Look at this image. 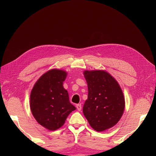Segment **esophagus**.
Masks as SVG:
<instances>
[{"label": "esophagus", "instance_id": "obj_1", "mask_svg": "<svg viewBox=\"0 0 156 156\" xmlns=\"http://www.w3.org/2000/svg\"><path fill=\"white\" fill-rule=\"evenodd\" d=\"M76 107H77V110L78 111H81V108H82V107H81V103H79V104H77V105H76Z\"/></svg>", "mask_w": 156, "mask_h": 156}]
</instances>
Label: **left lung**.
Listing matches in <instances>:
<instances>
[{"instance_id": "obj_1", "label": "left lung", "mask_w": 156, "mask_h": 156, "mask_svg": "<svg viewBox=\"0 0 156 156\" xmlns=\"http://www.w3.org/2000/svg\"><path fill=\"white\" fill-rule=\"evenodd\" d=\"M83 73L88 90L83 114L94 130L109 129L120 120L125 108V99L119 84L105 71L86 70Z\"/></svg>"}]
</instances>
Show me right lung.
<instances>
[{
	"label": "right lung",
	"instance_id": "add662e5",
	"mask_svg": "<svg viewBox=\"0 0 156 156\" xmlns=\"http://www.w3.org/2000/svg\"><path fill=\"white\" fill-rule=\"evenodd\" d=\"M66 76L64 70L51 69L37 80L30 93L32 115L41 126L51 131L62 127L68 115L76 109L63 87Z\"/></svg>",
	"mask_w": 156,
	"mask_h": 156
}]
</instances>
